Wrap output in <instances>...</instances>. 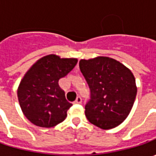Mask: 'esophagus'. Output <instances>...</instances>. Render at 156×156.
I'll list each match as a JSON object with an SVG mask.
<instances>
[{
	"label": "esophagus",
	"instance_id": "34e87169",
	"mask_svg": "<svg viewBox=\"0 0 156 156\" xmlns=\"http://www.w3.org/2000/svg\"><path fill=\"white\" fill-rule=\"evenodd\" d=\"M81 101H82V99H81L80 96H78V97H77V98L75 99V104H81Z\"/></svg>",
	"mask_w": 156,
	"mask_h": 156
}]
</instances>
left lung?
<instances>
[{"mask_svg":"<svg viewBox=\"0 0 156 156\" xmlns=\"http://www.w3.org/2000/svg\"><path fill=\"white\" fill-rule=\"evenodd\" d=\"M79 67L90 89L85 115L102 129L120 125L128 117L135 102L137 88L132 72L109 57L81 60Z\"/></svg>","mask_w":156,"mask_h":156,"instance_id":"1","label":"left lung"}]
</instances>
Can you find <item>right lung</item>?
<instances>
[{"label":"right lung","instance_id":"1","mask_svg":"<svg viewBox=\"0 0 156 156\" xmlns=\"http://www.w3.org/2000/svg\"><path fill=\"white\" fill-rule=\"evenodd\" d=\"M77 59L49 55L38 60L22 78L17 96L24 115L41 128H52L67 117L72 106L58 81L75 68Z\"/></svg>","mask_w":156,"mask_h":156}]
</instances>
